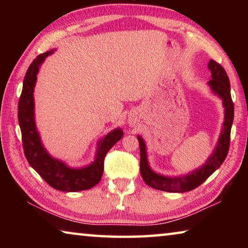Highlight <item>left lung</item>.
Returning a JSON list of instances; mask_svg holds the SVG:
<instances>
[{
	"mask_svg": "<svg viewBox=\"0 0 248 248\" xmlns=\"http://www.w3.org/2000/svg\"><path fill=\"white\" fill-rule=\"evenodd\" d=\"M208 66L212 74L209 85L211 86L215 93L223 99L225 108L223 130H222L219 143H217L215 153L210 156L207 163L201 169L185 176V177H165V176L155 174L150 169L148 159H146L144 141L142 140V138L138 137L140 145V173L144 183L154 189L169 192H185L195 189L219 169L229 153L231 128H232L234 119V103L231 97L230 79L223 66L215 60H210Z\"/></svg>",
	"mask_w": 248,
	"mask_h": 248,
	"instance_id": "8db88e82",
	"label": "left lung"
}]
</instances>
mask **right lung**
<instances>
[{
  "label": "right lung",
  "instance_id": "right-lung-1",
  "mask_svg": "<svg viewBox=\"0 0 248 248\" xmlns=\"http://www.w3.org/2000/svg\"><path fill=\"white\" fill-rule=\"evenodd\" d=\"M52 53L47 51L37 56L31 62L24 78L23 91L18 100V123L22 131L25 156L31 166L52 188L61 191H81L94 187L100 182L104 171V159L109 150L124 136L123 130L116 129L99 142L97 155L93 164L81 170L69 169L63 163L52 158L46 152L40 142L33 119V87L39 66L46 57Z\"/></svg>",
  "mask_w": 248,
  "mask_h": 248
}]
</instances>
